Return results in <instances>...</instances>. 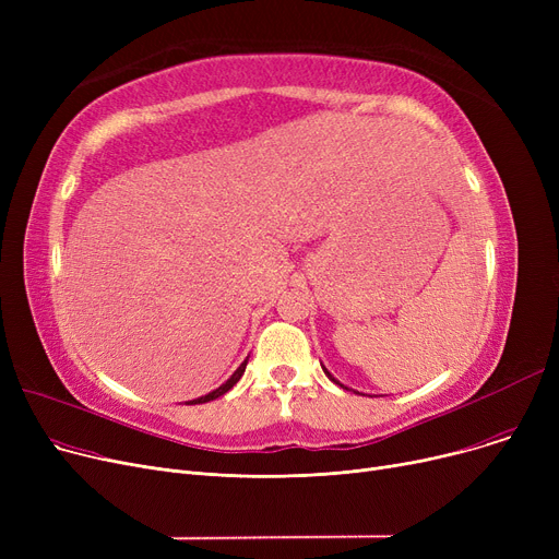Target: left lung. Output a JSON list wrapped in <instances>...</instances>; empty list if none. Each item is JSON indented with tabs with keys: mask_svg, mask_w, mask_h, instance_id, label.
Wrapping results in <instances>:
<instances>
[{
	"mask_svg": "<svg viewBox=\"0 0 559 559\" xmlns=\"http://www.w3.org/2000/svg\"><path fill=\"white\" fill-rule=\"evenodd\" d=\"M321 369H324V373H326V376H329V378H331V380H333V383H337V385H340V388H344V385H342V383H340V380H337V378H335V376H333V373H331V371H329V369H326V367H324V365H321ZM344 390H348V388H344ZM356 394H360V392H356Z\"/></svg>",
	"mask_w": 559,
	"mask_h": 559,
	"instance_id": "obj_1",
	"label": "left lung"
}]
</instances>
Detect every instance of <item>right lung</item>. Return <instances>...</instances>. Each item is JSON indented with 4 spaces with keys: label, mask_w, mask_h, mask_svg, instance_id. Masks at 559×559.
<instances>
[{
    "label": "right lung",
    "mask_w": 559,
    "mask_h": 559,
    "mask_svg": "<svg viewBox=\"0 0 559 559\" xmlns=\"http://www.w3.org/2000/svg\"><path fill=\"white\" fill-rule=\"evenodd\" d=\"M247 362H249V358L233 371V376L226 380L224 385H219L217 390H213V392H209V394H203V396H199V399H192V401H186V405H197V403H209V401H215V399H219V396H224L235 383H238V380L242 378V373H245V369H247Z\"/></svg>",
    "instance_id": "1"
}]
</instances>
